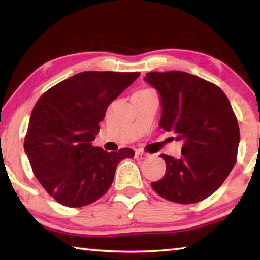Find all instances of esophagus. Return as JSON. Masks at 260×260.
Segmentation results:
<instances>
[{
    "mask_svg": "<svg viewBox=\"0 0 260 260\" xmlns=\"http://www.w3.org/2000/svg\"><path fill=\"white\" fill-rule=\"evenodd\" d=\"M134 157H135L138 160H143V159H146V158H148V153H144V152H142V151L136 150Z\"/></svg>",
    "mask_w": 260,
    "mask_h": 260,
    "instance_id": "34e87169",
    "label": "esophagus"
}]
</instances>
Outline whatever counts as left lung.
<instances>
[{"label": "left lung", "instance_id": "8db88e82", "mask_svg": "<svg viewBox=\"0 0 260 260\" xmlns=\"http://www.w3.org/2000/svg\"><path fill=\"white\" fill-rule=\"evenodd\" d=\"M144 80L160 95V127L183 143L180 159L160 155L166 172L152 189L179 204L208 199L236 162L240 128L230 101L217 85L187 72H149Z\"/></svg>", "mask_w": 260, "mask_h": 260}]
</instances>
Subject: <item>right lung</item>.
I'll return each mask as SVG.
<instances>
[{
  "instance_id": "right-lung-1",
  "label": "right lung",
  "mask_w": 260,
  "mask_h": 260,
  "mask_svg": "<svg viewBox=\"0 0 260 260\" xmlns=\"http://www.w3.org/2000/svg\"><path fill=\"white\" fill-rule=\"evenodd\" d=\"M139 76L85 71L51 87L35 103L24 149L35 178L61 205L94 203L109 190L118 162L134 157L129 148L108 152L91 141L109 104Z\"/></svg>"
}]
</instances>
